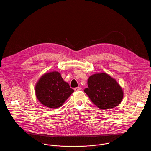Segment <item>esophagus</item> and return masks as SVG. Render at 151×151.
Wrapping results in <instances>:
<instances>
[{
    "instance_id": "esophagus-1",
    "label": "esophagus",
    "mask_w": 151,
    "mask_h": 151,
    "mask_svg": "<svg viewBox=\"0 0 151 151\" xmlns=\"http://www.w3.org/2000/svg\"><path fill=\"white\" fill-rule=\"evenodd\" d=\"M74 90H75V91H76V92L79 91L80 90V87H76V88H75L74 89Z\"/></svg>"
}]
</instances>
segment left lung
Wrapping results in <instances>:
<instances>
[{"label": "left lung", "mask_w": 151, "mask_h": 151, "mask_svg": "<svg viewBox=\"0 0 151 151\" xmlns=\"http://www.w3.org/2000/svg\"><path fill=\"white\" fill-rule=\"evenodd\" d=\"M88 86L84 92L100 109L115 108L122 101V88L107 73H96L91 76L88 80Z\"/></svg>", "instance_id": "left-lung-1"}]
</instances>
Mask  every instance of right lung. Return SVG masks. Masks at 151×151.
Here are the masks:
<instances>
[{
  "mask_svg": "<svg viewBox=\"0 0 151 151\" xmlns=\"http://www.w3.org/2000/svg\"><path fill=\"white\" fill-rule=\"evenodd\" d=\"M35 90L39 101L52 109L61 106L74 92L56 71L44 74L37 83Z\"/></svg>",
  "mask_w": 151,
  "mask_h": 151,
  "instance_id": "add662e5",
  "label": "right lung"
}]
</instances>
